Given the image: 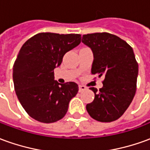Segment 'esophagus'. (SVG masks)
<instances>
[{"instance_id":"obj_1","label":"esophagus","mask_w":150,"mask_h":150,"mask_svg":"<svg viewBox=\"0 0 150 150\" xmlns=\"http://www.w3.org/2000/svg\"><path fill=\"white\" fill-rule=\"evenodd\" d=\"M87 89V88L83 86V85H79V92H82V91H85Z\"/></svg>"}]
</instances>
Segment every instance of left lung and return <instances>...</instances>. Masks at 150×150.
Listing matches in <instances>:
<instances>
[{"mask_svg":"<svg viewBox=\"0 0 150 150\" xmlns=\"http://www.w3.org/2000/svg\"><path fill=\"white\" fill-rule=\"evenodd\" d=\"M82 42L94 54L91 74L104 76L103 88H90L95 99L86 108L93 119L112 122L119 119L131 104L137 90L138 63L125 41L103 32L83 35Z\"/></svg>","mask_w":150,"mask_h":150,"instance_id":"1","label":"left lung"}]
</instances>
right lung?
<instances>
[{
	"label": "right lung",
	"instance_id": "1",
	"mask_svg": "<svg viewBox=\"0 0 150 150\" xmlns=\"http://www.w3.org/2000/svg\"><path fill=\"white\" fill-rule=\"evenodd\" d=\"M80 42L81 34L39 33L21 46L13 67V84L21 106L34 120L54 123L66 115L79 87L74 82L59 83L54 70Z\"/></svg>",
	"mask_w": 150,
	"mask_h": 150
}]
</instances>
